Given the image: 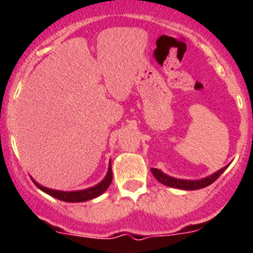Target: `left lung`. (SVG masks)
<instances>
[{"mask_svg": "<svg viewBox=\"0 0 253 253\" xmlns=\"http://www.w3.org/2000/svg\"><path fill=\"white\" fill-rule=\"evenodd\" d=\"M228 166L223 167L222 169H219L218 172L213 173L209 177H205L203 180H198V181H189V180H178V178H173L169 177V176L165 175L162 171L157 169H152V173L158 181H160L161 184L166 185V186L169 187H176V189H181V190H198V189H203V187H207L209 185H211L219 176L222 175L224 169H227Z\"/></svg>", "mask_w": 253, "mask_h": 253, "instance_id": "left-lung-1", "label": "left lung"}]
</instances>
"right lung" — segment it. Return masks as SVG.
Returning a JSON list of instances; mask_svg holds the SVG:
<instances>
[{"instance_id": "add662e5", "label": "right lung", "mask_w": 253, "mask_h": 253, "mask_svg": "<svg viewBox=\"0 0 253 253\" xmlns=\"http://www.w3.org/2000/svg\"><path fill=\"white\" fill-rule=\"evenodd\" d=\"M111 181H113V171H111V165H110V166H109V171H107L106 177H105L99 185L90 187V189L81 190V191H71V193H67V191H58V190H51V189H48V187L42 186V185H39L38 182H35L34 180H33V182H34V184L37 185L42 191L49 194V195L53 196V198L59 199V200H62V202L81 203V202L91 200V199L93 198H97V196L101 195L102 193H105L107 187L110 186Z\"/></svg>"}]
</instances>
